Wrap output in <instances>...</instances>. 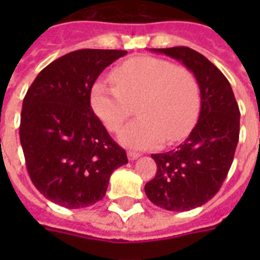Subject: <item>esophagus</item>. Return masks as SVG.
Instances as JSON below:
<instances>
[{"label":"esophagus","mask_w":260,"mask_h":260,"mask_svg":"<svg viewBox=\"0 0 260 260\" xmlns=\"http://www.w3.org/2000/svg\"><path fill=\"white\" fill-rule=\"evenodd\" d=\"M128 159H129L131 162H132V160H135V159H138L139 156H140V154H139V152H136V151H128Z\"/></svg>","instance_id":"1"}]
</instances>
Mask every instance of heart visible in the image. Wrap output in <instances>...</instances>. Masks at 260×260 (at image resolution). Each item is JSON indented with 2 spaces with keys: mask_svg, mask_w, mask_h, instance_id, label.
Returning a JSON list of instances; mask_svg holds the SVG:
<instances>
[{
  "mask_svg": "<svg viewBox=\"0 0 260 260\" xmlns=\"http://www.w3.org/2000/svg\"><path fill=\"white\" fill-rule=\"evenodd\" d=\"M110 79L113 85L94 83L90 104L112 132L120 131L136 105L139 117L120 134L126 147L179 142L193 129L201 109V87L190 70L166 59L136 56L113 69Z\"/></svg>",
  "mask_w": 260,
  "mask_h": 260,
  "instance_id": "heart-1",
  "label": "heart"
}]
</instances>
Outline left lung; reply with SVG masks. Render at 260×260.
I'll return each instance as SVG.
<instances>
[{
    "label": "left lung",
    "mask_w": 260,
    "mask_h": 260,
    "mask_svg": "<svg viewBox=\"0 0 260 260\" xmlns=\"http://www.w3.org/2000/svg\"><path fill=\"white\" fill-rule=\"evenodd\" d=\"M151 51L181 60L201 87L197 124L177 148L151 155L158 170L144 186L156 206L185 212L213 198L225 181L239 142L240 110L228 79L204 55L189 47Z\"/></svg>",
    "instance_id": "left-lung-1"
}]
</instances>
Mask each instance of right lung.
Listing matches in <instances>:
<instances>
[{
	"label": "right lung",
	"instance_id": "right-lung-1",
	"mask_svg": "<svg viewBox=\"0 0 260 260\" xmlns=\"http://www.w3.org/2000/svg\"><path fill=\"white\" fill-rule=\"evenodd\" d=\"M121 50H78L60 56L35 78L22 101L20 142L35 187L69 209L102 200L109 178L128 163L90 106V93Z\"/></svg>",
	"mask_w": 260,
	"mask_h": 260
}]
</instances>
